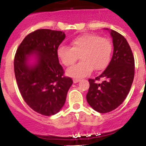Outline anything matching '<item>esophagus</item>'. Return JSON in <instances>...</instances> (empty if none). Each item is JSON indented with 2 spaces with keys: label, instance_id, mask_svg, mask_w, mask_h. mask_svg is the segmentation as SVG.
<instances>
[{
  "label": "esophagus",
  "instance_id": "1",
  "mask_svg": "<svg viewBox=\"0 0 146 146\" xmlns=\"http://www.w3.org/2000/svg\"><path fill=\"white\" fill-rule=\"evenodd\" d=\"M80 79H79V78H74V79H73L74 83H77V82H80Z\"/></svg>",
  "mask_w": 146,
  "mask_h": 146
}]
</instances>
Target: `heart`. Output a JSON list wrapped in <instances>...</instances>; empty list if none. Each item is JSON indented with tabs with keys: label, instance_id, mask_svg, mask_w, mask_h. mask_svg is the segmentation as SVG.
<instances>
[{
	"label": "heart",
	"instance_id": "1",
	"mask_svg": "<svg viewBox=\"0 0 146 146\" xmlns=\"http://www.w3.org/2000/svg\"><path fill=\"white\" fill-rule=\"evenodd\" d=\"M72 47L62 45L58 49V56L62 64L70 66L80 55L81 61L67 70L68 75L82 77L89 75L93 69L101 71L109 64L113 52V44L109 39L94 33H85L74 38Z\"/></svg>",
	"mask_w": 146,
	"mask_h": 146
}]
</instances>
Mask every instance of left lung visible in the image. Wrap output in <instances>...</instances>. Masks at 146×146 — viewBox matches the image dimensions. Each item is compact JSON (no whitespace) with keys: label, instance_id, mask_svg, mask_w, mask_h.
Listing matches in <instances>:
<instances>
[{"label":"left lung","instance_id":"8db88e82","mask_svg":"<svg viewBox=\"0 0 146 146\" xmlns=\"http://www.w3.org/2000/svg\"><path fill=\"white\" fill-rule=\"evenodd\" d=\"M114 50L106 69L95 79H89L86 95L89 105L100 113H106L119 107L126 99L135 77V58L126 38L111 30ZM103 80L102 83L98 81Z\"/></svg>","mask_w":146,"mask_h":146}]
</instances>
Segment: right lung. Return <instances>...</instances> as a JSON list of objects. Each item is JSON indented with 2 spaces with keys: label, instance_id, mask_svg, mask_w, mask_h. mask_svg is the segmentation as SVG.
I'll list each match as a JSON object with an SVG mask.
<instances>
[{
  "label": "right lung",
  "instance_id": "right-lung-1",
  "mask_svg": "<svg viewBox=\"0 0 146 146\" xmlns=\"http://www.w3.org/2000/svg\"><path fill=\"white\" fill-rule=\"evenodd\" d=\"M65 37L60 31L36 30L27 35L15 54V78L22 97L33 110L43 115L60 111L73 83L72 78L64 76L58 56V48ZM32 54L37 56V64L30 67L27 59Z\"/></svg>",
  "mask_w": 146,
  "mask_h": 146
}]
</instances>
